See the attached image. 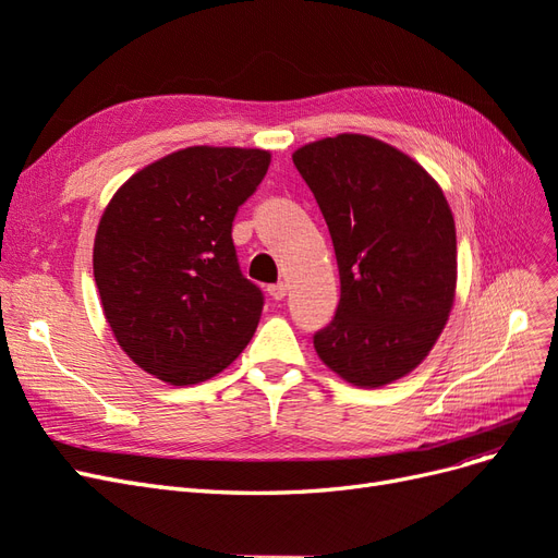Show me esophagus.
<instances>
[{"mask_svg": "<svg viewBox=\"0 0 558 558\" xmlns=\"http://www.w3.org/2000/svg\"><path fill=\"white\" fill-rule=\"evenodd\" d=\"M286 283H272V286H267V293H269V298L272 300H283L286 298Z\"/></svg>", "mask_w": 558, "mask_h": 558, "instance_id": "esophagus-1", "label": "esophagus"}]
</instances>
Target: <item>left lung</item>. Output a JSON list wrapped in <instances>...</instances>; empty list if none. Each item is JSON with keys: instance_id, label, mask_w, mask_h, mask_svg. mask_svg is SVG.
<instances>
[{"instance_id": "left-lung-1", "label": "left lung", "mask_w": 558, "mask_h": 558, "mask_svg": "<svg viewBox=\"0 0 558 558\" xmlns=\"http://www.w3.org/2000/svg\"><path fill=\"white\" fill-rule=\"evenodd\" d=\"M293 162L340 267V305L314 349L353 386L391 384L428 356L451 312V209L424 167L365 134L307 144Z\"/></svg>"}]
</instances>
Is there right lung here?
I'll return each mask as SVG.
<instances>
[{
  "mask_svg": "<svg viewBox=\"0 0 558 558\" xmlns=\"http://www.w3.org/2000/svg\"><path fill=\"white\" fill-rule=\"evenodd\" d=\"M260 148L191 146L130 177L102 214L93 272L118 344L174 386L221 373L258 328L263 291L232 244L267 174Z\"/></svg>",
  "mask_w": 558,
  "mask_h": 558,
  "instance_id": "1",
  "label": "right lung"
}]
</instances>
